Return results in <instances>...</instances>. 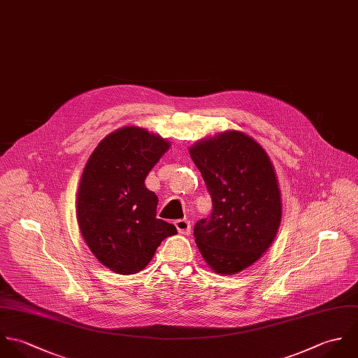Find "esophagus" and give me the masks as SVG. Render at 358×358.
<instances>
[{
	"label": "esophagus",
	"instance_id": "obj_1",
	"mask_svg": "<svg viewBox=\"0 0 358 358\" xmlns=\"http://www.w3.org/2000/svg\"><path fill=\"white\" fill-rule=\"evenodd\" d=\"M178 234L181 235H188L191 232V222L187 220V218H182V220H177L174 222Z\"/></svg>",
	"mask_w": 358,
	"mask_h": 358
}]
</instances>
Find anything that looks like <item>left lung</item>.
Here are the masks:
<instances>
[{"label":"left lung","instance_id":"obj_1","mask_svg":"<svg viewBox=\"0 0 358 358\" xmlns=\"http://www.w3.org/2000/svg\"><path fill=\"white\" fill-rule=\"evenodd\" d=\"M213 202L209 218L194 228L208 266L234 275L255 264L274 242L282 218L275 169L263 146L228 130L189 146Z\"/></svg>","mask_w":358,"mask_h":358}]
</instances>
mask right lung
<instances>
[{
	"instance_id": "1",
	"label": "right lung",
	"mask_w": 358,
	"mask_h": 358,
	"mask_svg": "<svg viewBox=\"0 0 358 358\" xmlns=\"http://www.w3.org/2000/svg\"><path fill=\"white\" fill-rule=\"evenodd\" d=\"M170 143L143 127L106 136L80 177L76 215L81 235L101 264L122 275L137 274L177 229L156 218L157 196L145 178Z\"/></svg>"
}]
</instances>
